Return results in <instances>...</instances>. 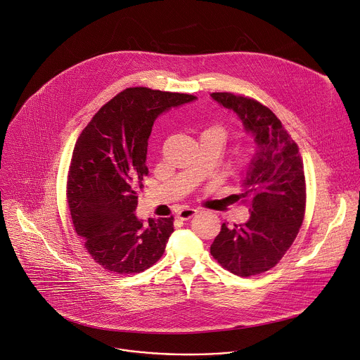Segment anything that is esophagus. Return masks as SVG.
I'll list each match as a JSON object with an SVG mask.
<instances>
[{
	"label": "esophagus",
	"instance_id": "esophagus-1",
	"mask_svg": "<svg viewBox=\"0 0 360 360\" xmlns=\"http://www.w3.org/2000/svg\"><path fill=\"white\" fill-rule=\"evenodd\" d=\"M196 212H198V209H193V207H184V209H181V210L176 213V217L181 219V220H188V219H191Z\"/></svg>",
	"mask_w": 360,
	"mask_h": 360
}]
</instances>
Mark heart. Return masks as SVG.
Instances as JSON below:
<instances>
[{
	"label": "heart",
	"mask_w": 360,
	"mask_h": 360,
	"mask_svg": "<svg viewBox=\"0 0 360 360\" xmlns=\"http://www.w3.org/2000/svg\"><path fill=\"white\" fill-rule=\"evenodd\" d=\"M216 130H219V131H220V133H221V130H220V129H216Z\"/></svg>",
	"instance_id": "b5f03b06"
}]
</instances>
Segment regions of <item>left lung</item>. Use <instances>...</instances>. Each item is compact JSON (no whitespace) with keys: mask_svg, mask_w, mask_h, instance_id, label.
I'll use <instances>...</instances> for the list:
<instances>
[{"mask_svg":"<svg viewBox=\"0 0 360 360\" xmlns=\"http://www.w3.org/2000/svg\"><path fill=\"white\" fill-rule=\"evenodd\" d=\"M210 97L237 115L257 146L237 195L250 199V217L234 227L223 223L210 246L221 267L250 277L273 269L295 240L305 213L304 164L297 144L270 108L231 93Z\"/></svg>","mask_w":360,"mask_h":360,"instance_id":"obj_1","label":"left lung"}]
</instances>
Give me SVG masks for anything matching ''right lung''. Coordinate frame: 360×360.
Wrapping results in <instances>:
<instances>
[{"label":"right lung","mask_w":360,"mask_h":360,"mask_svg":"<svg viewBox=\"0 0 360 360\" xmlns=\"http://www.w3.org/2000/svg\"><path fill=\"white\" fill-rule=\"evenodd\" d=\"M196 100L192 94L130 87L93 117L76 141L68 203L91 259L115 274L150 269L165 252L174 217H137L139 189L148 174V139L158 115Z\"/></svg>","instance_id":"right-lung-1"}]
</instances>
